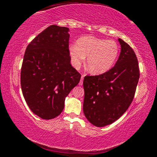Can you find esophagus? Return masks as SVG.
I'll return each instance as SVG.
<instances>
[{
  "instance_id": "obj_1",
  "label": "esophagus",
  "mask_w": 157,
  "mask_h": 157,
  "mask_svg": "<svg viewBox=\"0 0 157 157\" xmlns=\"http://www.w3.org/2000/svg\"><path fill=\"white\" fill-rule=\"evenodd\" d=\"M84 75H82V76H81V79H80V82H79V85H80V86H82V83H83V78H84Z\"/></svg>"
}]
</instances>
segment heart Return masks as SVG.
<instances>
[{
    "mask_svg": "<svg viewBox=\"0 0 157 157\" xmlns=\"http://www.w3.org/2000/svg\"><path fill=\"white\" fill-rule=\"evenodd\" d=\"M118 55L117 43L92 36L81 37L77 40V44L69 46L70 58L74 67L80 68L88 56L86 68L94 75H102L109 71L116 62Z\"/></svg>",
    "mask_w": 157,
    "mask_h": 157,
    "instance_id": "b5f03b06",
    "label": "heart"
}]
</instances>
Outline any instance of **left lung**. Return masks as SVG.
Listing matches in <instances>:
<instances>
[{"label": "left lung", "mask_w": 157, "mask_h": 157, "mask_svg": "<svg viewBox=\"0 0 157 157\" xmlns=\"http://www.w3.org/2000/svg\"><path fill=\"white\" fill-rule=\"evenodd\" d=\"M116 64L98 76L83 80V113L97 127H104L117 120L127 111L134 99L140 78L139 63L134 50L122 39Z\"/></svg>", "instance_id": "8db88e82"}]
</instances>
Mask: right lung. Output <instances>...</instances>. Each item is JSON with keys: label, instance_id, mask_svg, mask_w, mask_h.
Returning <instances> with one entry per match:
<instances>
[{"label": "right lung", "instance_id": "1", "mask_svg": "<svg viewBox=\"0 0 157 157\" xmlns=\"http://www.w3.org/2000/svg\"><path fill=\"white\" fill-rule=\"evenodd\" d=\"M69 29L52 25L27 46L21 74L23 95L35 114L44 120L59 116L66 97L81 75L71 66Z\"/></svg>", "mask_w": 157, "mask_h": 157}]
</instances>
